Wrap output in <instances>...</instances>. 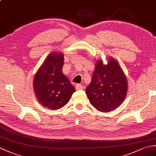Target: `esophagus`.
Wrapping results in <instances>:
<instances>
[{"mask_svg":"<svg viewBox=\"0 0 156 156\" xmlns=\"http://www.w3.org/2000/svg\"><path fill=\"white\" fill-rule=\"evenodd\" d=\"M83 86L82 85H81L80 84H77L76 85V90H82V89H83Z\"/></svg>","mask_w":156,"mask_h":156,"instance_id":"obj_1","label":"esophagus"}]
</instances>
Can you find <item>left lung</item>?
<instances>
[{
  "label": "left lung",
  "instance_id": "8db88e82",
  "mask_svg": "<svg viewBox=\"0 0 156 156\" xmlns=\"http://www.w3.org/2000/svg\"><path fill=\"white\" fill-rule=\"evenodd\" d=\"M127 91V79L115 59H111L107 65L102 60L97 63L90 84L86 88L94 108L102 112L114 110L125 100Z\"/></svg>",
  "mask_w": 156,
  "mask_h": 156
}]
</instances>
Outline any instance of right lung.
<instances>
[{"mask_svg": "<svg viewBox=\"0 0 156 156\" xmlns=\"http://www.w3.org/2000/svg\"><path fill=\"white\" fill-rule=\"evenodd\" d=\"M63 55L55 52L49 55L34 78V87L38 101L53 110L65 106L76 91L62 72Z\"/></svg>", "mask_w": 156, "mask_h": 156, "instance_id": "1", "label": "right lung"}]
</instances>
